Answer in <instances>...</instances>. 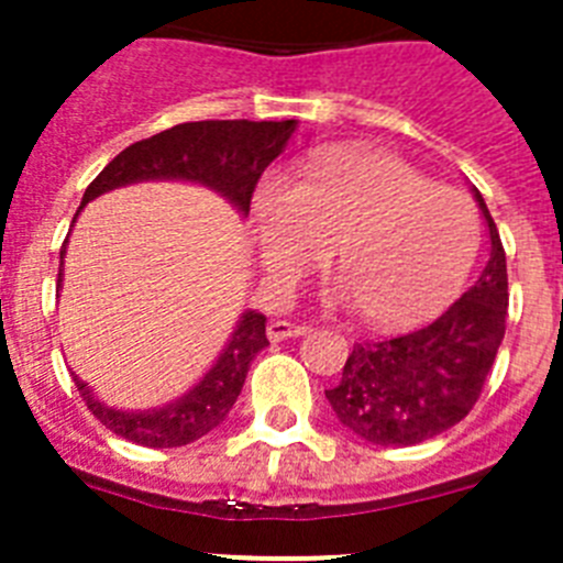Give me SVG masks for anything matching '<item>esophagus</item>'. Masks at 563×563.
Wrapping results in <instances>:
<instances>
[{"instance_id": "obj_1", "label": "esophagus", "mask_w": 563, "mask_h": 563, "mask_svg": "<svg viewBox=\"0 0 563 563\" xmlns=\"http://www.w3.org/2000/svg\"><path fill=\"white\" fill-rule=\"evenodd\" d=\"M305 333H310L308 324L287 322V319H273V322L267 324V336H271L273 342H282V339L290 336H305Z\"/></svg>"}]
</instances>
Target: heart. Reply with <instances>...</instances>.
<instances>
[{
  "label": "heart",
  "mask_w": 563,
  "mask_h": 563,
  "mask_svg": "<svg viewBox=\"0 0 563 563\" xmlns=\"http://www.w3.org/2000/svg\"><path fill=\"white\" fill-rule=\"evenodd\" d=\"M255 253L276 287L331 250L362 319L379 328L434 313L463 287L477 247L475 207L385 152H328L299 184L271 172L250 195Z\"/></svg>",
  "instance_id": "1"
}]
</instances>
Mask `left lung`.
Masks as SVG:
<instances>
[{"label": "left lung", "mask_w": 563, "mask_h": 563, "mask_svg": "<svg viewBox=\"0 0 563 563\" xmlns=\"http://www.w3.org/2000/svg\"><path fill=\"white\" fill-rule=\"evenodd\" d=\"M489 262L468 292L420 331L354 345L342 383L324 391L336 420L374 445H415L472 411L506 333V253L489 207Z\"/></svg>", "instance_id": "1"}]
</instances>
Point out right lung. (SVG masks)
Returning a JSON list of instances; mask_svg holds the SVG:
<instances>
[{"label": "right lung", "instance_id": "obj_1", "mask_svg": "<svg viewBox=\"0 0 563 563\" xmlns=\"http://www.w3.org/2000/svg\"><path fill=\"white\" fill-rule=\"evenodd\" d=\"M296 120H201V123L172 125L166 132L152 134L146 141L123 148L82 195L80 209L100 195L111 192L141 180H189L212 189L239 209L241 216L250 212V195L262 178V172L285 152L290 134L296 132ZM77 209V212H80ZM77 218V216H74ZM65 258V244L59 250ZM57 287H63V264H59ZM267 319L264 313L244 310L235 322V331L227 339L224 351L212 362V368L178 399L161 408L146 411H125L114 408L74 376V385L91 415L106 429L148 449H178L195 443L203 434L221 426L235 406L250 362L267 347Z\"/></svg>", "mask_w": 563, "mask_h": 563}]
</instances>
